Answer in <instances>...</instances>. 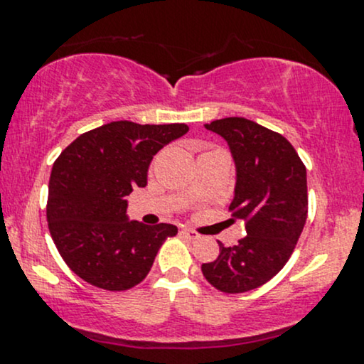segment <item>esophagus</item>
Returning a JSON list of instances; mask_svg holds the SVG:
<instances>
[{"mask_svg": "<svg viewBox=\"0 0 364 364\" xmlns=\"http://www.w3.org/2000/svg\"><path fill=\"white\" fill-rule=\"evenodd\" d=\"M181 234L185 235V237L190 239V240H198V239H200V234H198V232L190 230V229H181Z\"/></svg>", "mask_w": 364, "mask_h": 364, "instance_id": "1", "label": "esophagus"}]
</instances>
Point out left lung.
Listing matches in <instances>:
<instances>
[{"label": "left lung", "instance_id": "obj_1", "mask_svg": "<svg viewBox=\"0 0 364 364\" xmlns=\"http://www.w3.org/2000/svg\"><path fill=\"white\" fill-rule=\"evenodd\" d=\"M225 140L235 166L232 217L242 218L237 246L218 242L215 261L201 264L207 282L224 293H244L269 282L287 264L307 220V169L283 135L242 117L205 124Z\"/></svg>", "mask_w": 364, "mask_h": 364}]
</instances>
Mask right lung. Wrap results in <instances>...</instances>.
<instances>
[{
	"instance_id": "1",
	"label": "right lung",
	"mask_w": 364,
	"mask_h": 364,
	"mask_svg": "<svg viewBox=\"0 0 364 364\" xmlns=\"http://www.w3.org/2000/svg\"><path fill=\"white\" fill-rule=\"evenodd\" d=\"M188 132L185 124L118 120L82 134L52 166L47 222L65 264L90 284L129 290L147 277L176 225L127 215L125 196L147 185L152 157Z\"/></svg>"
}]
</instances>
